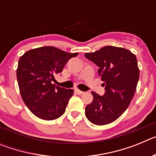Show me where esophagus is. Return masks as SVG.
Masks as SVG:
<instances>
[{
    "mask_svg": "<svg viewBox=\"0 0 156 156\" xmlns=\"http://www.w3.org/2000/svg\"><path fill=\"white\" fill-rule=\"evenodd\" d=\"M75 92L76 94H82L84 93V92L82 91V90H79V89H77V88H76V89H75Z\"/></svg>",
    "mask_w": 156,
    "mask_h": 156,
    "instance_id": "34e87169",
    "label": "esophagus"
}]
</instances>
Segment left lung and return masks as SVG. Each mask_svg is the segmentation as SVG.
Instances as JSON below:
<instances>
[{"label":"left lung","mask_w":156,"mask_h":156,"mask_svg":"<svg viewBox=\"0 0 156 156\" xmlns=\"http://www.w3.org/2000/svg\"><path fill=\"white\" fill-rule=\"evenodd\" d=\"M84 55L99 67L105 90L103 96L91 92L94 98L86 106L85 115L94 124H108L126 111L134 95L140 76L137 58L130 51L114 46Z\"/></svg>","instance_id":"left-lung-1"}]
</instances>
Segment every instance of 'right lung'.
I'll list each match as a JSON object with an SVG mask.
<instances>
[{"label": "right lung", "instance_id": "add662e5", "mask_svg": "<svg viewBox=\"0 0 156 156\" xmlns=\"http://www.w3.org/2000/svg\"><path fill=\"white\" fill-rule=\"evenodd\" d=\"M78 53L55 47H41L20 57L16 71L19 91L27 108L40 119L52 120L62 115L73 90L56 87L55 76Z\"/></svg>", "mask_w": 156, "mask_h": 156}]
</instances>
